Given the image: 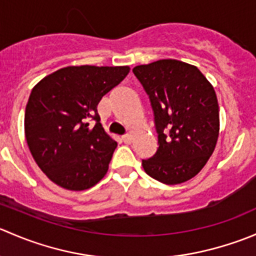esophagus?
<instances>
[{
    "label": "esophagus",
    "mask_w": 256,
    "mask_h": 256,
    "mask_svg": "<svg viewBox=\"0 0 256 256\" xmlns=\"http://www.w3.org/2000/svg\"><path fill=\"white\" fill-rule=\"evenodd\" d=\"M121 140H122L124 142H125V144H130L131 142H132V136H131V135H126V136H122V138H121Z\"/></svg>",
    "instance_id": "34e87169"
}]
</instances>
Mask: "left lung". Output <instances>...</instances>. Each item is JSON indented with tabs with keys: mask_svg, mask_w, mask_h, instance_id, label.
<instances>
[{
	"mask_svg": "<svg viewBox=\"0 0 256 256\" xmlns=\"http://www.w3.org/2000/svg\"><path fill=\"white\" fill-rule=\"evenodd\" d=\"M148 94L158 134V148L142 167L164 184L197 176L216 148L219 106L214 88L197 66L160 59L132 69Z\"/></svg>",
	"mask_w": 256,
	"mask_h": 256,
	"instance_id": "left-lung-1",
	"label": "left lung"
}]
</instances>
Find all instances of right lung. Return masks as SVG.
I'll return each mask as SVG.
<instances>
[{
	"instance_id": "right-lung-1",
	"label": "right lung",
	"mask_w": 256,
	"mask_h": 256,
	"mask_svg": "<svg viewBox=\"0 0 256 256\" xmlns=\"http://www.w3.org/2000/svg\"><path fill=\"white\" fill-rule=\"evenodd\" d=\"M130 66H66L32 89L24 114L28 148L43 174L59 187L84 190L109 170L116 141L99 122L96 106ZM94 118V128L88 118Z\"/></svg>"
}]
</instances>
